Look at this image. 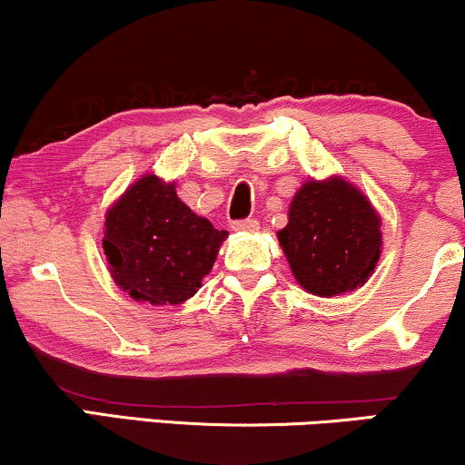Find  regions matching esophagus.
Instances as JSON below:
<instances>
[{"instance_id":"esophagus-1","label":"esophagus","mask_w":465,"mask_h":465,"mask_svg":"<svg viewBox=\"0 0 465 465\" xmlns=\"http://www.w3.org/2000/svg\"><path fill=\"white\" fill-rule=\"evenodd\" d=\"M232 227H233V232H257L260 223H257L255 218H244V221L233 223Z\"/></svg>"}]
</instances>
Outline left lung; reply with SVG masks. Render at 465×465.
<instances>
[{
  "mask_svg": "<svg viewBox=\"0 0 465 465\" xmlns=\"http://www.w3.org/2000/svg\"><path fill=\"white\" fill-rule=\"evenodd\" d=\"M277 238L296 283L322 299L361 288L383 251L381 216L342 175L303 182Z\"/></svg>",
  "mask_w": 465,
  "mask_h": 465,
  "instance_id": "obj_1",
  "label": "left lung"
}]
</instances>
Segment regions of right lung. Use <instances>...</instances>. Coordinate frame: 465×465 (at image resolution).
Returning a JSON list of instances; mask_svg holds the SVG:
<instances>
[{"label": "right lung", "mask_w": 465, "mask_h": 465, "mask_svg": "<svg viewBox=\"0 0 465 465\" xmlns=\"http://www.w3.org/2000/svg\"><path fill=\"white\" fill-rule=\"evenodd\" d=\"M227 236L177 197L175 182L147 173L105 212L102 244L123 292L138 303L179 305L197 294Z\"/></svg>", "instance_id": "obj_1"}]
</instances>
